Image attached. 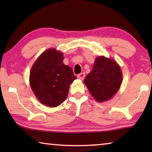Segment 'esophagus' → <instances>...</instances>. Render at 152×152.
<instances>
[{"mask_svg": "<svg viewBox=\"0 0 152 152\" xmlns=\"http://www.w3.org/2000/svg\"><path fill=\"white\" fill-rule=\"evenodd\" d=\"M84 76H85V73H80V74H78V75H77V77H78V79H80V80H84Z\"/></svg>", "mask_w": 152, "mask_h": 152, "instance_id": "esophagus-1", "label": "esophagus"}]
</instances>
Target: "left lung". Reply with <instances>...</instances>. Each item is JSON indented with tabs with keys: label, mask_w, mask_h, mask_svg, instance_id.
<instances>
[{
	"label": "left lung",
	"mask_w": 152,
	"mask_h": 152,
	"mask_svg": "<svg viewBox=\"0 0 152 152\" xmlns=\"http://www.w3.org/2000/svg\"><path fill=\"white\" fill-rule=\"evenodd\" d=\"M122 72L117 61L103 56L94 61L93 68L84 82L97 102L109 101L119 91L122 83Z\"/></svg>",
	"instance_id": "8db88e82"
}]
</instances>
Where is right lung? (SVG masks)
Wrapping results in <instances>:
<instances>
[{"label":"right lung","instance_id":"right-lung-1","mask_svg":"<svg viewBox=\"0 0 152 152\" xmlns=\"http://www.w3.org/2000/svg\"><path fill=\"white\" fill-rule=\"evenodd\" d=\"M64 54L50 48L41 54L30 71L29 83L41 103L56 107L68 96L70 85L77 78L70 66L64 64Z\"/></svg>","mask_w":152,"mask_h":152}]
</instances>
